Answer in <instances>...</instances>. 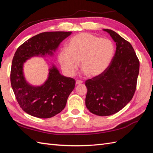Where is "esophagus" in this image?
Instances as JSON below:
<instances>
[{
  "label": "esophagus",
  "instance_id": "1",
  "mask_svg": "<svg viewBox=\"0 0 153 153\" xmlns=\"http://www.w3.org/2000/svg\"><path fill=\"white\" fill-rule=\"evenodd\" d=\"M82 83H83V82L82 80H77L76 82V85H79V84H82Z\"/></svg>",
  "mask_w": 153,
  "mask_h": 153
}]
</instances>
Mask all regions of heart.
I'll use <instances>...</instances> for the list:
<instances>
[{"label":"heart","instance_id":"obj_1","mask_svg":"<svg viewBox=\"0 0 153 153\" xmlns=\"http://www.w3.org/2000/svg\"><path fill=\"white\" fill-rule=\"evenodd\" d=\"M115 52L112 41L90 33H82L71 38L68 48L60 49L58 59L67 76L76 74L80 61L81 68L89 77L103 74L111 62Z\"/></svg>","mask_w":153,"mask_h":153}]
</instances>
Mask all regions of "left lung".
<instances>
[{"instance_id":"8db88e82","label":"left lung","mask_w":153,"mask_h":153,"mask_svg":"<svg viewBox=\"0 0 153 153\" xmlns=\"http://www.w3.org/2000/svg\"><path fill=\"white\" fill-rule=\"evenodd\" d=\"M116 45L114 56L108 68L99 76L87 79L85 105L97 116H110L121 110L134 97L139 71V61L128 41L111 30Z\"/></svg>"}]
</instances>
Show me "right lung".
Returning a JSON list of instances; mask_svg holds the SVG:
<instances>
[{
    "instance_id": "1",
    "label": "right lung",
    "mask_w": 153,
    "mask_h": 153,
    "mask_svg": "<svg viewBox=\"0 0 153 153\" xmlns=\"http://www.w3.org/2000/svg\"><path fill=\"white\" fill-rule=\"evenodd\" d=\"M71 33V31L43 32L29 39L16 51L10 71L11 85L19 106L28 114L49 118L66 106L75 87L74 79L61 75L53 66L46 82L40 86H33L25 79L23 68L31 57L53 56L61 42Z\"/></svg>"
}]
</instances>
